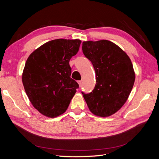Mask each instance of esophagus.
I'll list each match as a JSON object with an SVG mask.
<instances>
[{
    "instance_id": "esophagus-1",
    "label": "esophagus",
    "mask_w": 159,
    "mask_h": 159,
    "mask_svg": "<svg viewBox=\"0 0 159 159\" xmlns=\"http://www.w3.org/2000/svg\"><path fill=\"white\" fill-rule=\"evenodd\" d=\"M78 84L80 85V87H81V81H78Z\"/></svg>"
}]
</instances>
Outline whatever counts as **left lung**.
<instances>
[{
  "label": "left lung",
  "mask_w": 159,
  "mask_h": 159,
  "mask_svg": "<svg viewBox=\"0 0 159 159\" xmlns=\"http://www.w3.org/2000/svg\"><path fill=\"white\" fill-rule=\"evenodd\" d=\"M82 51L93 64L96 84L91 92L81 93L91 113L110 116L122 107L132 90L135 80L132 62L121 48L106 40L83 42Z\"/></svg>",
  "instance_id": "8db88e82"
}]
</instances>
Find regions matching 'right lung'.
<instances>
[{"label":"right lung","instance_id":"1","mask_svg":"<svg viewBox=\"0 0 159 159\" xmlns=\"http://www.w3.org/2000/svg\"><path fill=\"white\" fill-rule=\"evenodd\" d=\"M80 40L56 39L48 42L28 57L22 83L34 108L48 117H56L68 109L79 88L71 78L69 61L79 51Z\"/></svg>","mask_w":159,"mask_h":159}]
</instances>
